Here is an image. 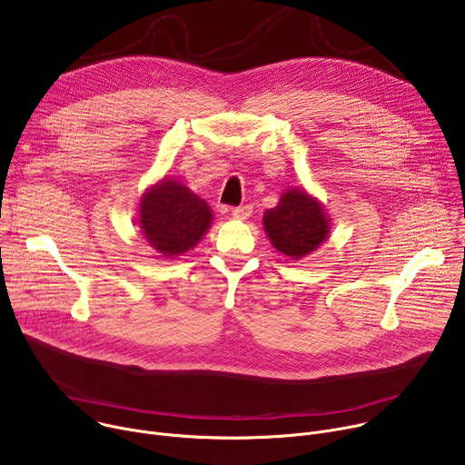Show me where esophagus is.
I'll return each instance as SVG.
<instances>
[{"mask_svg": "<svg viewBox=\"0 0 465 465\" xmlns=\"http://www.w3.org/2000/svg\"><path fill=\"white\" fill-rule=\"evenodd\" d=\"M250 213H252V208L248 206V204H244V206H239V208H233V212H232V215L235 217V219H248L250 217Z\"/></svg>", "mask_w": 465, "mask_h": 465, "instance_id": "obj_1", "label": "esophagus"}]
</instances>
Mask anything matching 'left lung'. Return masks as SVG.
Returning a JSON list of instances; mask_svg holds the SVG:
<instances>
[{
	"label": "left lung",
	"instance_id": "obj_1",
	"mask_svg": "<svg viewBox=\"0 0 465 465\" xmlns=\"http://www.w3.org/2000/svg\"><path fill=\"white\" fill-rule=\"evenodd\" d=\"M262 224L272 244L292 259L316 250L329 232L322 206L298 189L287 191L280 204L264 213Z\"/></svg>",
	"mask_w": 465,
	"mask_h": 465
}]
</instances>
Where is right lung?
Returning <instances> with one entry per match:
<instances>
[{
    "instance_id": "add662e5",
    "label": "right lung",
    "mask_w": 465,
    "mask_h": 465,
    "mask_svg": "<svg viewBox=\"0 0 465 465\" xmlns=\"http://www.w3.org/2000/svg\"><path fill=\"white\" fill-rule=\"evenodd\" d=\"M140 213L147 241L163 255H182L212 224V212L203 198L173 180H163L143 196Z\"/></svg>"
}]
</instances>
